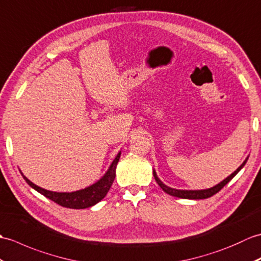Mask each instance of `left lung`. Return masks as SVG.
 Returning <instances> with one entry per match:
<instances>
[{
  "label": "left lung",
  "mask_w": 261,
  "mask_h": 261,
  "mask_svg": "<svg viewBox=\"0 0 261 261\" xmlns=\"http://www.w3.org/2000/svg\"><path fill=\"white\" fill-rule=\"evenodd\" d=\"M248 161V158L244 161V163H242L238 169H237L232 174L229 175L227 178H224L222 182H220L219 184L214 185L213 188H210V189H205V190H176V189H173V188H170L167 187V185H165L163 182L161 181V179L158 177V174H156L155 170L153 171V175L155 177V181L158 182V184L161 187V189L164 191L165 193L170 194L172 196H176V198H181V199H190V200H200V199H207L210 198V196L214 195L216 193H218L220 190H221L225 184L229 183L231 179H232L237 174H238V172L242 169V167L245 166V164L247 163Z\"/></svg>",
  "instance_id": "obj_1"
}]
</instances>
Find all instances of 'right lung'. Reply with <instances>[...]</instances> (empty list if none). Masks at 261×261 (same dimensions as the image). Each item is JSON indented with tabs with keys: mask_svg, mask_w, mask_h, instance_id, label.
Returning a JSON list of instances; mask_svg holds the SVG:
<instances>
[{
	"mask_svg": "<svg viewBox=\"0 0 261 261\" xmlns=\"http://www.w3.org/2000/svg\"><path fill=\"white\" fill-rule=\"evenodd\" d=\"M119 158L120 152L116 156L113 163L109 166V169L99 181H97L88 188L74 191V192H52V191H48L38 187V185L32 183L30 179L23 175L22 173L21 174L31 188L44 195L45 198L56 202L57 204L69 207V209H86V207H90L97 204L108 193L116 176V166H117Z\"/></svg>",
	"mask_w": 261,
	"mask_h": 261,
	"instance_id": "right-lung-1",
	"label": "right lung"
}]
</instances>
